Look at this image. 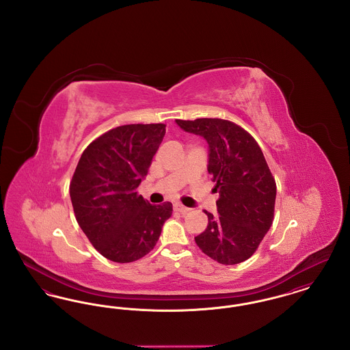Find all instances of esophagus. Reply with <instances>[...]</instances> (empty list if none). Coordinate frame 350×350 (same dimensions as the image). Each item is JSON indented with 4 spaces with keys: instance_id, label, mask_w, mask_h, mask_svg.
Instances as JSON below:
<instances>
[{
    "instance_id": "34e87169",
    "label": "esophagus",
    "mask_w": 350,
    "mask_h": 350,
    "mask_svg": "<svg viewBox=\"0 0 350 350\" xmlns=\"http://www.w3.org/2000/svg\"><path fill=\"white\" fill-rule=\"evenodd\" d=\"M174 211H178V213H181V214H185V213H187V211H190V208L189 207H186V206H183L181 203H174Z\"/></svg>"
}]
</instances>
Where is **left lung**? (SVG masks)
<instances>
[{
    "mask_svg": "<svg viewBox=\"0 0 350 350\" xmlns=\"http://www.w3.org/2000/svg\"><path fill=\"white\" fill-rule=\"evenodd\" d=\"M176 122L186 133L207 140V169L220 196L219 215L204 211L208 226L196 243L219 264H240L257 250L274 219L277 185L264 153L248 131L230 120L200 118Z\"/></svg>",
    "mask_w": 350,
    "mask_h": 350,
    "instance_id": "1",
    "label": "left lung"
}]
</instances>
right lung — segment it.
Returning <instances> with one entry per match:
<instances>
[{
    "label": "right lung",
    "instance_id": "obj_1",
    "mask_svg": "<svg viewBox=\"0 0 350 350\" xmlns=\"http://www.w3.org/2000/svg\"><path fill=\"white\" fill-rule=\"evenodd\" d=\"M165 124H126L102 133L83 152L69 185L75 217L92 245L110 261L133 262L154 248L170 202L137 194Z\"/></svg>",
    "mask_w": 350,
    "mask_h": 350
}]
</instances>
